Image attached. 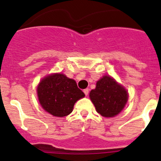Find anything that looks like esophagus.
Returning <instances> with one entry per match:
<instances>
[{"label": "esophagus", "mask_w": 161, "mask_h": 161, "mask_svg": "<svg viewBox=\"0 0 161 161\" xmlns=\"http://www.w3.org/2000/svg\"><path fill=\"white\" fill-rule=\"evenodd\" d=\"M84 93H85L86 96H87L89 94V89H85V90H83Z\"/></svg>", "instance_id": "esophagus-1"}]
</instances>
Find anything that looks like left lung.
<instances>
[{"label":"left lung","mask_w":161,"mask_h":161,"mask_svg":"<svg viewBox=\"0 0 161 161\" xmlns=\"http://www.w3.org/2000/svg\"><path fill=\"white\" fill-rule=\"evenodd\" d=\"M90 100L102 116L111 118L118 114L126 104L128 92L110 76H103L90 92Z\"/></svg>","instance_id":"8db88e82"}]
</instances>
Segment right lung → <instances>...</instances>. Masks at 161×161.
Here are the masks:
<instances>
[{"label":"right lung","instance_id":"right-lung-1","mask_svg":"<svg viewBox=\"0 0 161 161\" xmlns=\"http://www.w3.org/2000/svg\"><path fill=\"white\" fill-rule=\"evenodd\" d=\"M42 108L55 117H64L71 113L75 103L85 97L75 81L63 74L47 76L37 88Z\"/></svg>","mask_w":161,"mask_h":161}]
</instances>
